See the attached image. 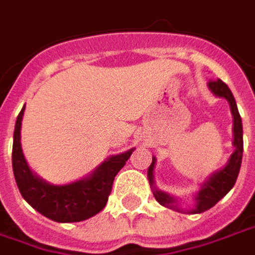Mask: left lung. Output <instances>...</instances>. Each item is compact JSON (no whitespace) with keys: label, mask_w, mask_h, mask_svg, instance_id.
<instances>
[{"label":"left lung","mask_w":255,"mask_h":255,"mask_svg":"<svg viewBox=\"0 0 255 255\" xmlns=\"http://www.w3.org/2000/svg\"><path fill=\"white\" fill-rule=\"evenodd\" d=\"M209 89L217 97L225 98L228 101L231 106V112L234 116V146L235 150L231 154L230 160L223 166L221 169L212 173L210 176L201 184V188L198 191L195 197V206L191 210H187V213H202L208 209L213 208L216 203L219 202L221 198H224L230 190L235 186L236 179L239 175L242 165V157H243V127H242V119L236 106L235 98L231 93L230 87L223 82V80H210L209 82ZM154 165L155 158L153 157V161L150 164L147 169V177H149L150 187L153 188V194L157 202L165 206V208L173 209L177 212H182V209L177 206L176 198L172 197L166 192L161 191L158 188H155L154 184Z\"/></svg>","instance_id":"left-lung-1"}]
</instances>
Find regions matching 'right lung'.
Listing matches in <instances>:
<instances>
[{
	"instance_id": "right-lung-1",
	"label": "right lung",
	"mask_w": 255,
	"mask_h": 255,
	"mask_svg": "<svg viewBox=\"0 0 255 255\" xmlns=\"http://www.w3.org/2000/svg\"><path fill=\"white\" fill-rule=\"evenodd\" d=\"M24 109L25 105L16 120L12 149L13 175L21 197L36 212L57 223H78L100 213L108 202L115 176L126 165V161L135 149L111 155L89 176L80 180L63 186H54L36 176L24 158L20 143V129Z\"/></svg>"
}]
</instances>
